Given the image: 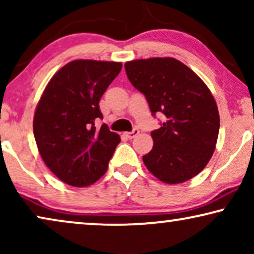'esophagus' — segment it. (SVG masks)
Instances as JSON below:
<instances>
[{
  "mask_svg": "<svg viewBox=\"0 0 254 254\" xmlns=\"http://www.w3.org/2000/svg\"><path fill=\"white\" fill-rule=\"evenodd\" d=\"M138 133H140V130H138L137 128H134L133 130H131V131H127V133H125L124 135H125V136H126L127 138H134V137L137 136Z\"/></svg>",
  "mask_w": 254,
  "mask_h": 254,
  "instance_id": "obj_1",
  "label": "esophagus"
}]
</instances>
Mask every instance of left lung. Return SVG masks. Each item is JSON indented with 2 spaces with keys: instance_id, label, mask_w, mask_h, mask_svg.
Returning <instances> with one entry per match:
<instances>
[{
  "instance_id": "1",
  "label": "left lung",
  "mask_w": 254,
  "mask_h": 254,
  "mask_svg": "<svg viewBox=\"0 0 254 254\" xmlns=\"http://www.w3.org/2000/svg\"><path fill=\"white\" fill-rule=\"evenodd\" d=\"M125 69L152 116H165L161 128L151 131L154 147L143 156L147 169L165 184L192 179L213 156L220 130L217 105L208 86L173 58L129 61Z\"/></svg>"
}]
</instances>
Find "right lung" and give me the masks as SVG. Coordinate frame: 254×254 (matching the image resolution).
<instances>
[{
	"mask_svg": "<svg viewBox=\"0 0 254 254\" xmlns=\"http://www.w3.org/2000/svg\"><path fill=\"white\" fill-rule=\"evenodd\" d=\"M120 62L75 60L55 74L43 92L33 119L38 150L61 182L89 186L106 172L120 136L103 119L99 100L119 74Z\"/></svg>",
	"mask_w": 254,
	"mask_h": 254,
	"instance_id": "obj_1",
	"label": "right lung"
}]
</instances>
